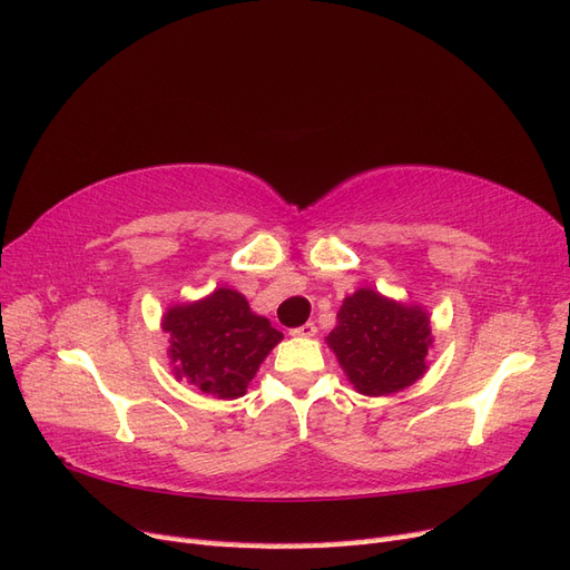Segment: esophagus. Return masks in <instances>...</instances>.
<instances>
[{
	"label": "esophagus",
	"mask_w": 570,
	"mask_h": 570,
	"mask_svg": "<svg viewBox=\"0 0 570 570\" xmlns=\"http://www.w3.org/2000/svg\"><path fill=\"white\" fill-rule=\"evenodd\" d=\"M292 335H297V337H314V335H316V323H314V321H306L304 325L295 327V331H292Z\"/></svg>",
	"instance_id": "1"
}]
</instances>
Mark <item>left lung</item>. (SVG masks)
Returning <instances> with one entry per match:
<instances>
[{"label":"left lung","instance_id":"1","mask_svg":"<svg viewBox=\"0 0 570 570\" xmlns=\"http://www.w3.org/2000/svg\"><path fill=\"white\" fill-rule=\"evenodd\" d=\"M430 321L421 306L396 304L373 289L344 299L327 344L352 385L368 396L392 394L425 373Z\"/></svg>","mask_w":570,"mask_h":570}]
</instances>
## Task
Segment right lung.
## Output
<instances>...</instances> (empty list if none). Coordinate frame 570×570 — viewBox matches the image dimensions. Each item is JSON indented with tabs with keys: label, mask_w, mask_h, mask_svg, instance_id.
Listing matches in <instances>:
<instances>
[{
	"label": "right lung",
	"mask_w": 570,
	"mask_h": 570,
	"mask_svg": "<svg viewBox=\"0 0 570 570\" xmlns=\"http://www.w3.org/2000/svg\"><path fill=\"white\" fill-rule=\"evenodd\" d=\"M164 331L170 335L176 375L216 400L243 396L266 354L283 340L268 318L252 314L247 299L228 287L168 308Z\"/></svg>",
	"instance_id": "right-lung-1"
}]
</instances>
